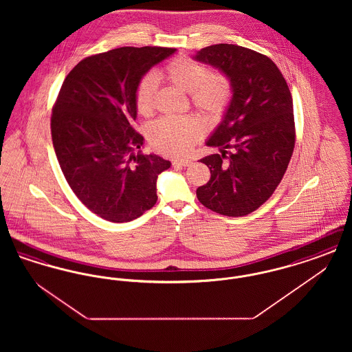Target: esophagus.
<instances>
[{
	"instance_id": "1",
	"label": "esophagus",
	"mask_w": 352,
	"mask_h": 352,
	"mask_svg": "<svg viewBox=\"0 0 352 352\" xmlns=\"http://www.w3.org/2000/svg\"><path fill=\"white\" fill-rule=\"evenodd\" d=\"M190 165H191L190 160H175V161H173V166L186 168V166H190Z\"/></svg>"
}]
</instances>
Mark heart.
Returning a JSON list of instances; mask_svg holds the SVG:
<instances>
[{
  "label": "heart",
  "mask_w": 352,
  "mask_h": 352,
  "mask_svg": "<svg viewBox=\"0 0 352 352\" xmlns=\"http://www.w3.org/2000/svg\"><path fill=\"white\" fill-rule=\"evenodd\" d=\"M162 76L179 89L190 94L191 102L201 116L210 121L220 118L227 109L232 87L223 74H214L201 63L179 56L168 62ZM158 82L148 74L135 87L134 100L141 115H149L154 108ZM203 133L199 120L195 118H162L151 125L149 138L157 151L168 155H184Z\"/></svg>",
  "instance_id": "b5f03b06"
}]
</instances>
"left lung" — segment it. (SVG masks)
I'll return each instance as SVG.
<instances>
[{
  "mask_svg": "<svg viewBox=\"0 0 352 352\" xmlns=\"http://www.w3.org/2000/svg\"><path fill=\"white\" fill-rule=\"evenodd\" d=\"M226 75L232 96L217 129L206 141L221 154L201 158L211 178L198 187L203 206L226 217H244L268 201L292 158L296 132L293 99L268 56L219 43L194 55ZM226 148H232L228 156Z\"/></svg>",
  "mask_w": 352,
  "mask_h": 352,
  "instance_id": "1",
  "label": "left lung"
}]
</instances>
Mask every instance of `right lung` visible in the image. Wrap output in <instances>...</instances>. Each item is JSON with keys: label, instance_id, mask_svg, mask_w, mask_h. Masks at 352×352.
I'll return each instance as SVG.
<instances>
[{"label": "right lung", "instance_id": "obj_1", "mask_svg": "<svg viewBox=\"0 0 352 352\" xmlns=\"http://www.w3.org/2000/svg\"><path fill=\"white\" fill-rule=\"evenodd\" d=\"M168 47H120L71 69L51 116V137L69 187L84 206L113 223L140 218L157 201V178L171 164L144 155L133 129L135 87Z\"/></svg>", "mask_w": 352, "mask_h": 352}]
</instances>
